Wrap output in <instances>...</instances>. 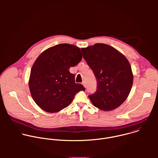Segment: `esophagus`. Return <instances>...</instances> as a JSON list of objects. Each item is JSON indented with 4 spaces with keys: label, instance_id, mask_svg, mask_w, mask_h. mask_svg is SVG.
I'll return each mask as SVG.
<instances>
[{
    "label": "esophagus",
    "instance_id": "34e87169",
    "mask_svg": "<svg viewBox=\"0 0 158 158\" xmlns=\"http://www.w3.org/2000/svg\"><path fill=\"white\" fill-rule=\"evenodd\" d=\"M82 84L84 85V87H86V85H85V82H82Z\"/></svg>",
    "mask_w": 158,
    "mask_h": 158
}]
</instances>
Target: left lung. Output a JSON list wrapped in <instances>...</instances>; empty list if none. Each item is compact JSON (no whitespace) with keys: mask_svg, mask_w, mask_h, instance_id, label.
Listing matches in <instances>:
<instances>
[{"mask_svg":"<svg viewBox=\"0 0 158 158\" xmlns=\"http://www.w3.org/2000/svg\"><path fill=\"white\" fill-rule=\"evenodd\" d=\"M81 50L97 79V91L89 98L101 110L116 109L127 99L132 86L133 74L128 60L105 44L98 43Z\"/></svg>","mask_w":158,"mask_h":158,"instance_id":"1","label":"left lung"}]
</instances>
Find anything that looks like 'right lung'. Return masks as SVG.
I'll list each match as a JSON object with an SVG mask.
<instances>
[{"label":"right lung","instance_id":"right-lung-1","mask_svg":"<svg viewBox=\"0 0 158 158\" xmlns=\"http://www.w3.org/2000/svg\"><path fill=\"white\" fill-rule=\"evenodd\" d=\"M80 48L60 44L42 52L31 71L29 86L37 105L48 112H57L68 106L76 94L85 88L75 82L71 67L82 60Z\"/></svg>","mask_w":158,"mask_h":158}]
</instances>
